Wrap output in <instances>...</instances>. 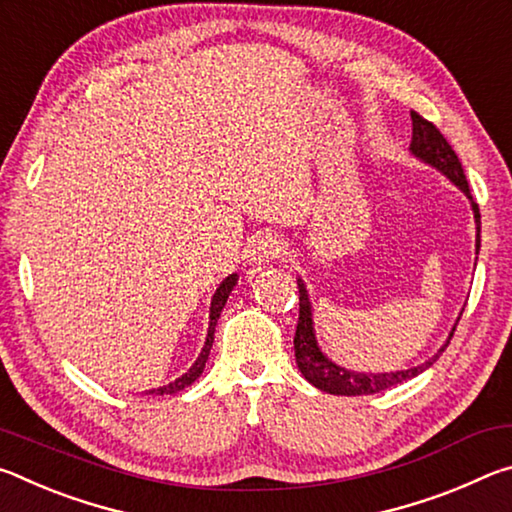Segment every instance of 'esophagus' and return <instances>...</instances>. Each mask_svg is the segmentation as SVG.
<instances>
[{
  "label": "esophagus",
  "mask_w": 512,
  "mask_h": 512,
  "mask_svg": "<svg viewBox=\"0 0 512 512\" xmlns=\"http://www.w3.org/2000/svg\"><path fill=\"white\" fill-rule=\"evenodd\" d=\"M282 239L275 235V232H259V235L250 241V246L246 250V257L248 262L253 264H266V262H273V259H277L282 255Z\"/></svg>",
  "instance_id": "esophagus-1"
}]
</instances>
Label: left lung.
Segmentation results:
<instances>
[{"instance_id": "left-lung-1", "label": "left lung", "mask_w": 512, "mask_h": 512, "mask_svg": "<svg viewBox=\"0 0 512 512\" xmlns=\"http://www.w3.org/2000/svg\"><path fill=\"white\" fill-rule=\"evenodd\" d=\"M411 121H413V137H411V153L415 158L422 160L424 164H431L433 169H438L443 176H447L452 183L461 189V192L470 198L472 203V212H474V221H476V255H479L481 248V214H479V205L474 203V198L470 194V185H467L465 173L461 167V160L454 153L452 146L443 137V133L438 131L436 126L420 117L418 112H411ZM298 289H300V316H298V327H296V336H293V350H296V361L298 368L309 384H314L316 388L332 395H372V393H381L386 388H393L397 384H402L406 379L418 377L420 372L433 366L443 350L447 348V343L438 350V354H433L429 361L420 363V366L409 368V370H397V372H354V370H345L341 366H336L332 359H327L323 350L318 348L316 341V332H314V318H311V302H309V293L305 282L298 277ZM461 320V318H458Z\"/></svg>"}]
</instances>
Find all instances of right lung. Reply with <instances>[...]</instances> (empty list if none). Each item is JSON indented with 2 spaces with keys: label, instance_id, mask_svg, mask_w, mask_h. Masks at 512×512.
<instances>
[{
  "label": "right lung",
  "instance_id": "obj_1",
  "mask_svg": "<svg viewBox=\"0 0 512 512\" xmlns=\"http://www.w3.org/2000/svg\"><path fill=\"white\" fill-rule=\"evenodd\" d=\"M237 280H239V275L232 273V275L225 277V280L219 284V289H216L214 298H212V305H210V327H207V339H205V345H203L201 354H198V359L194 361V366L189 368L185 375H180L178 379H173L171 384L160 386V388H153V391H149L151 395H173V393L183 391V388H187V386H192L194 381L201 377V372L205 368V361H207V357H210V350H212V343H214L216 320H219L221 311L225 307V302H228V296L232 293V289H235Z\"/></svg>",
  "mask_w": 512,
  "mask_h": 512
}]
</instances>
